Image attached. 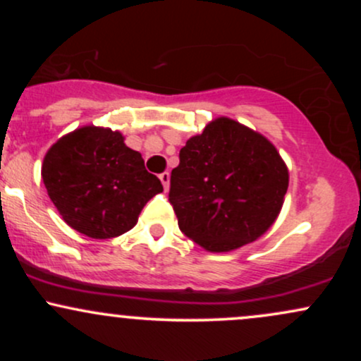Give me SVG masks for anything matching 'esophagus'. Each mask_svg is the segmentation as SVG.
Listing matches in <instances>:
<instances>
[{
  "instance_id": "1",
  "label": "esophagus",
  "mask_w": 361,
  "mask_h": 361,
  "mask_svg": "<svg viewBox=\"0 0 361 361\" xmlns=\"http://www.w3.org/2000/svg\"><path fill=\"white\" fill-rule=\"evenodd\" d=\"M159 180H161V183H163L164 190H168V188H169V173H168V171L161 173V175H159Z\"/></svg>"
}]
</instances>
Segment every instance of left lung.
I'll return each mask as SVG.
<instances>
[{"label":"left lung","mask_w":361,"mask_h":361,"mask_svg":"<svg viewBox=\"0 0 361 361\" xmlns=\"http://www.w3.org/2000/svg\"><path fill=\"white\" fill-rule=\"evenodd\" d=\"M287 188L288 169L270 140L219 117L181 147L169 204L181 233L207 251L226 252L270 229Z\"/></svg>","instance_id":"8db88e82"}]
</instances>
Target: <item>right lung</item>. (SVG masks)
Listing matches in <instances>:
<instances>
[{
  "label": "right lung",
  "mask_w": 361,
  "mask_h": 361,
  "mask_svg": "<svg viewBox=\"0 0 361 361\" xmlns=\"http://www.w3.org/2000/svg\"><path fill=\"white\" fill-rule=\"evenodd\" d=\"M42 180L64 222L93 239L130 231L144 205L163 192L118 130L94 126L76 128L49 149Z\"/></svg>",
  "instance_id": "obj_1"
}]
</instances>
